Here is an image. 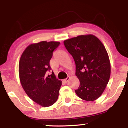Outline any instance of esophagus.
<instances>
[{
    "label": "esophagus",
    "mask_w": 128,
    "mask_h": 128,
    "mask_svg": "<svg viewBox=\"0 0 128 128\" xmlns=\"http://www.w3.org/2000/svg\"><path fill=\"white\" fill-rule=\"evenodd\" d=\"M69 79H70V77H69V76H68V77H67V78L65 79H64V80H63V81L67 83V82H68Z\"/></svg>",
    "instance_id": "1"
}]
</instances>
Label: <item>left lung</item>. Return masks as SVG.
<instances>
[{"instance_id": "8db88e82", "label": "left lung", "mask_w": 128, "mask_h": 128, "mask_svg": "<svg viewBox=\"0 0 128 128\" xmlns=\"http://www.w3.org/2000/svg\"><path fill=\"white\" fill-rule=\"evenodd\" d=\"M64 44L75 62L76 75L80 81L76 94L84 100H95L105 90L111 74L105 46L92 34L66 40Z\"/></svg>"}]
</instances>
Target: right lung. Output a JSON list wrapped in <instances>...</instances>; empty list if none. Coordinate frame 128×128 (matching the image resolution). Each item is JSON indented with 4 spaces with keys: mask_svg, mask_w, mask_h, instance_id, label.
Here are the masks:
<instances>
[{
    "mask_svg": "<svg viewBox=\"0 0 128 128\" xmlns=\"http://www.w3.org/2000/svg\"><path fill=\"white\" fill-rule=\"evenodd\" d=\"M60 42L45 41L30 44L20 57L18 72L22 86L32 100L42 107L52 105L59 96L61 80L54 73L47 76L51 70L50 60Z\"/></svg>",
    "mask_w": 128,
    "mask_h": 128,
    "instance_id": "add662e5",
    "label": "right lung"
}]
</instances>
